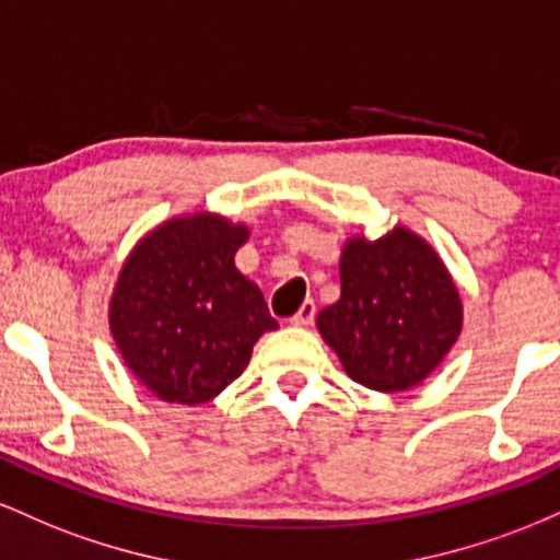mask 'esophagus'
<instances>
[{
    "instance_id": "1",
    "label": "esophagus",
    "mask_w": 560,
    "mask_h": 560,
    "mask_svg": "<svg viewBox=\"0 0 560 560\" xmlns=\"http://www.w3.org/2000/svg\"><path fill=\"white\" fill-rule=\"evenodd\" d=\"M313 318H316V302L305 300L300 305V311L294 313L292 318H289V324H292V326H307V324H313Z\"/></svg>"
}]
</instances>
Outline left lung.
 <instances>
[{
  "label": "left lung",
  "instance_id": "1",
  "mask_svg": "<svg viewBox=\"0 0 560 560\" xmlns=\"http://www.w3.org/2000/svg\"><path fill=\"white\" fill-rule=\"evenodd\" d=\"M339 281L342 294L318 313L316 324L347 376L363 387H416L458 339V289L413 231L397 226L376 242H347Z\"/></svg>",
  "mask_w": 560,
  "mask_h": 560
}]
</instances>
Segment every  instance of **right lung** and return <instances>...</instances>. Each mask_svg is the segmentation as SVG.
I'll use <instances>...</instances> for the list:
<instances>
[{
	"label": "right lung",
	"mask_w": 560,
	"mask_h": 560,
	"mask_svg": "<svg viewBox=\"0 0 560 560\" xmlns=\"http://www.w3.org/2000/svg\"><path fill=\"white\" fill-rule=\"evenodd\" d=\"M247 226L197 213L173 218L128 255L110 331L133 376L165 402L213 400L276 329L258 284L234 266Z\"/></svg>",
	"instance_id": "right-lung-1"
}]
</instances>
